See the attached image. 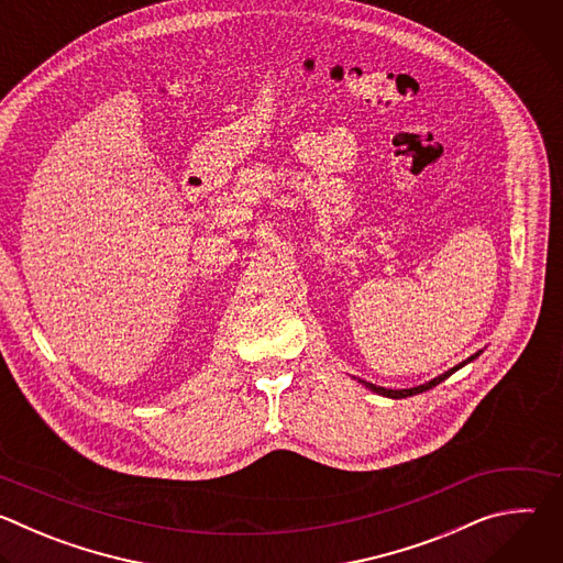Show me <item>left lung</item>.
<instances>
[{"label":"left lung","instance_id":"8db88e82","mask_svg":"<svg viewBox=\"0 0 563 563\" xmlns=\"http://www.w3.org/2000/svg\"><path fill=\"white\" fill-rule=\"evenodd\" d=\"M481 352H476V354H472L470 358H465L463 363H459V365H454L452 369H448L445 374H441V376H437V378H432V380H428V383H423V385H417V387H410V389H387V387H378V385H374V383H367V380H361L365 387H369L372 391H376V394H380V396H387V398H406V396H415V394H421V391H428V389H432V387H437L441 380H445L448 376H452L456 369H461L463 365H467L470 361H474L476 356H478Z\"/></svg>","mask_w":563,"mask_h":563}]
</instances>
